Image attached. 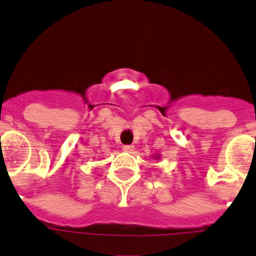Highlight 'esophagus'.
<instances>
[{
	"instance_id": "34e87169",
	"label": "esophagus",
	"mask_w": 256,
	"mask_h": 256,
	"mask_svg": "<svg viewBox=\"0 0 256 256\" xmlns=\"http://www.w3.org/2000/svg\"><path fill=\"white\" fill-rule=\"evenodd\" d=\"M134 148H135V147H134L132 144H125V146H122V150L128 153H132Z\"/></svg>"
}]
</instances>
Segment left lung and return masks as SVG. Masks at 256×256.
I'll use <instances>...</instances> for the list:
<instances>
[{"mask_svg": "<svg viewBox=\"0 0 256 256\" xmlns=\"http://www.w3.org/2000/svg\"><path fill=\"white\" fill-rule=\"evenodd\" d=\"M157 157H158V156H157Z\"/></svg>", "mask_w": 256, "mask_h": 256, "instance_id": "obj_1", "label": "left lung"}]
</instances>
